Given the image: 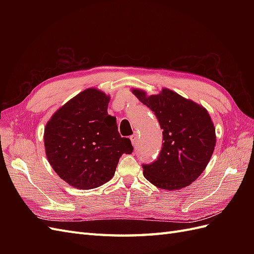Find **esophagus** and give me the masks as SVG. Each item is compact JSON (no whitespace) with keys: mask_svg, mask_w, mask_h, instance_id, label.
<instances>
[{"mask_svg":"<svg viewBox=\"0 0 254 254\" xmlns=\"http://www.w3.org/2000/svg\"><path fill=\"white\" fill-rule=\"evenodd\" d=\"M130 140H131V143L133 146L136 145V142H137V135L136 133H133L131 136H130Z\"/></svg>","mask_w":254,"mask_h":254,"instance_id":"34e87169","label":"esophagus"}]
</instances>
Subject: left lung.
Listing matches in <instances>:
<instances>
[{
  "label": "left lung",
  "mask_w": 254,
  "mask_h": 254,
  "mask_svg": "<svg viewBox=\"0 0 254 254\" xmlns=\"http://www.w3.org/2000/svg\"><path fill=\"white\" fill-rule=\"evenodd\" d=\"M139 101L155 113L163 129V143L157 160L142 164L146 179L162 190H179L194 182L213 155L215 129L203 107L163 89L147 96L133 90Z\"/></svg>",
  "instance_id": "obj_1"
}]
</instances>
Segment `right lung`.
<instances>
[{"label":"right lung","instance_id":"1","mask_svg":"<svg viewBox=\"0 0 254 254\" xmlns=\"http://www.w3.org/2000/svg\"><path fill=\"white\" fill-rule=\"evenodd\" d=\"M109 96L87 89L53 115L45 127L44 146L50 164L61 179L80 190L108 182L123 153H131L117 119L108 114Z\"/></svg>","mask_w":254,"mask_h":254}]
</instances>
